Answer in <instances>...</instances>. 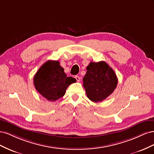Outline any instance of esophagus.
<instances>
[{"mask_svg": "<svg viewBox=\"0 0 154 154\" xmlns=\"http://www.w3.org/2000/svg\"><path fill=\"white\" fill-rule=\"evenodd\" d=\"M75 78H76V81H77L78 82H80V76H75Z\"/></svg>", "mask_w": 154, "mask_h": 154, "instance_id": "34e87169", "label": "esophagus"}]
</instances>
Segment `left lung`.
<instances>
[{
  "instance_id": "1",
  "label": "left lung",
  "mask_w": 154,
  "mask_h": 154,
  "mask_svg": "<svg viewBox=\"0 0 154 154\" xmlns=\"http://www.w3.org/2000/svg\"><path fill=\"white\" fill-rule=\"evenodd\" d=\"M83 78L88 98L93 102L102 101L110 96L118 85L114 70L105 62H91Z\"/></svg>"
}]
</instances>
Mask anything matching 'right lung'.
<instances>
[{
  "instance_id": "right-lung-1",
  "label": "right lung",
  "mask_w": 154,
  "mask_h": 154,
  "mask_svg": "<svg viewBox=\"0 0 154 154\" xmlns=\"http://www.w3.org/2000/svg\"><path fill=\"white\" fill-rule=\"evenodd\" d=\"M75 82L72 77H67L58 61L48 60L36 72L33 78L36 90L51 101L64 96L67 88Z\"/></svg>"
}]
</instances>
